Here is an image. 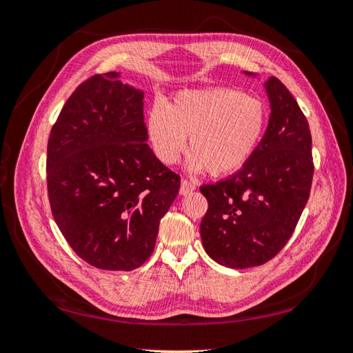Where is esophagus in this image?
<instances>
[{
    "label": "esophagus",
    "instance_id": "esophagus-1",
    "mask_svg": "<svg viewBox=\"0 0 353 353\" xmlns=\"http://www.w3.org/2000/svg\"><path fill=\"white\" fill-rule=\"evenodd\" d=\"M194 190H196V185L190 182L188 179H182V182H181V194H182V196H186V194L192 192Z\"/></svg>",
    "mask_w": 353,
    "mask_h": 353
}]
</instances>
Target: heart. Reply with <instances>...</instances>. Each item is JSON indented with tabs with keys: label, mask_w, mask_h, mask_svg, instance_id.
<instances>
[{
	"label": "heart",
	"mask_w": 353,
	"mask_h": 353,
	"mask_svg": "<svg viewBox=\"0 0 353 353\" xmlns=\"http://www.w3.org/2000/svg\"><path fill=\"white\" fill-rule=\"evenodd\" d=\"M267 109L256 97L229 88L183 91L147 115V137L157 159L177 162L188 141L190 167L229 176L253 156L265 130Z\"/></svg>",
	"instance_id": "b5f03b06"
}]
</instances>
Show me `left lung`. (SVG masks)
<instances>
[{
  "instance_id": "obj_1",
  "label": "left lung",
  "mask_w": 353,
  "mask_h": 353,
  "mask_svg": "<svg viewBox=\"0 0 353 353\" xmlns=\"http://www.w3.org/2000/svg\"><path fill=\"white\" fill-rule=\"evenodd\" d=\"M265 88L272 114L253 156L226 181L200 186L208 200L201 241L209 256L229 268L273 259L291 238L311 192L306 117L279 79L270 77Z\"/></svg>"
}]
</instances>
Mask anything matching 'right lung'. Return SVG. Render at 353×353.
<instances>
[{
	"label": "right lung",
	"mask_w": 353,
	"mask_h": 353,
	"mask_svg": "<svg viewBox=\"0 0 353 353\" xmlns=\"http://www.w3.org/2000/svg\"><path fill=\"white\" fill-rule=\"evenodd\" d=\"M95 74L52 124L47 147L51 214L66 243L97 268L130 272L154 250L181 176L147 144L144 92Z\"/></svg>",
	"instance_id": "right-lung-1"
}]
</instances>
